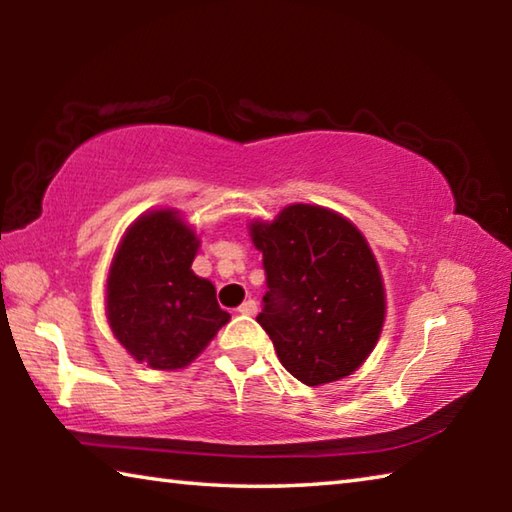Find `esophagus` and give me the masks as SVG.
I'll use <instances>...</instances> for the list:
<instances>
[{
    "instance_id": "1",
    "label": "esophagus",
    "mask_w": 512,
    "mask_h": 512,
    "mask_svg": "<svg viewBox=\"0 0 512 512\" xmlns=\"http://www.w3.org/2000/svg\"><path fill=\"white\" fill-rule=\"evenodd\" d=\"M237 311H239V314H244V316H255L257 314V302L248 298L246 302H241Z\"/></svg>"
}]
</instances>
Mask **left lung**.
I'll use <instances>...</instances> for the list:
<instances>
[{
  "label": "left lung",
  "instance_id": "1",
  "mask_svg": "<svg viewBox=\"0 0 512 512\" xmlns=\"http://www.w3.org/2000/svg\"><path fill=\"white\" fill-rule=\"evenodd\" d=\"M262 250L266 293L257 323L277 359L307 386L348 377L384 325V284L366 239L343 216L289 205L250 225Z\"/></svg>",
  "mask_w": 512,
  "mask_h": 512
}]
</instances>
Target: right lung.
<instances>
[{"mask_svg": "<svg viewBox=\"0 0 512 512\" xmlns=\"http://www.w3.org/2000/svg\"><path fill=\"white\" fill-rule=\"evenodd\" d=\"M198 239L169 210L142 216L121 239L108 273V320L117 341L155 370L196 359L230 314L210 280L194 275Z\"/></svg>", "mask_w": 512, "mask_h": 512, "instance_id": "obj_1", "label": "right lung"}]
</instances>
